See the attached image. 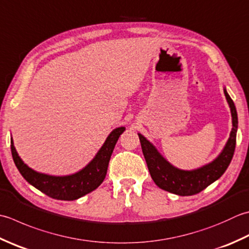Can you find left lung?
Wrapping results in <instances>:
<instances>
[{"label":"left lung","mask_w":249,"mask_h":249,"mask_svg":"<svg viewBox=\"0 0 249 249\" xmlns=\"http://www.w3.org/2000/svg\"><path fill=\"white\" fill-rule=\"evenodd\" d=\"M223 92L231 110L232 130L220 154L211 163L203 165L202 167L192 170L175 167L143 135L138 134L150 175L159 188L181 196H194L215 182L226 172L234 154L238 121L234 102L229 96L226 87L223 89Z\"/></svg>","instance_id":"8db88e82"}]
</instances>
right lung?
<instances>
[{
    "label": "right lung",
    "mask_w": 249,
    "mask_h": 249,
    "mask_svg": "<svg viewBox=\"0 0 249 249\" xmlns=\"http://www.w3.org/2000/svg\"><path fill=\"white\" fill-rule=\"evenodd\" d=\"M124 130V126L112 130L95 158L84 168L67 176H52L36 172L29 167L18 155L13 138H11L13 160L19 173L31 186L52 198L60 201H74L94 191L104 181L112 152Z\"/></svg>",
    "instance_id": "add662e5"
}]
</instances>
